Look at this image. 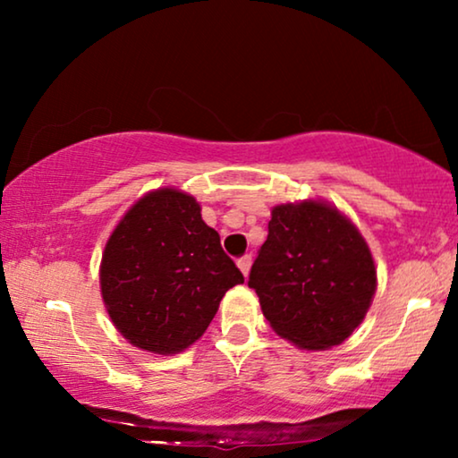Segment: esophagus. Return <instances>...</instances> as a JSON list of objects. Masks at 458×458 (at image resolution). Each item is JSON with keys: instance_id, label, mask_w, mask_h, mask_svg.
Segmentation results:
<instances>
[{"instance_id": "esophagus-1", "label": "esophagus", "mask_w": 458, "mask_h": 458, "mask_svg": "<svg viewBox=\"0 0 458 458\" xmlns=\"http://www.w3.org/2000/svg\"><path fill=\"white\" fill-rule=\"evenodd\" d=\"M237 267H240V271L243 273V277H248L250 267H252V256H243V259L237 260Z\"/></svg>"}]
</instances>
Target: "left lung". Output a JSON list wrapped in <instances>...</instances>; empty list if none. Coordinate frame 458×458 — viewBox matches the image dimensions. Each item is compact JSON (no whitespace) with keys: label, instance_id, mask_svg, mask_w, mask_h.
Segmentation results:
<instances>
[{"label":"left lung","instance_id":"obj_1","mask_svg":"<svg viewBox=\"0 0 458 458\" xmlns=\"http://www.w3.org/2000/svg\"><path fill=\"white\" fill-rule=\"evenodd\" d=\"M248 285L273 331L298 348L337 346L365 318L377 271L365 237L321 199L271 210Z\"/></svg>","mask_w":458,"mask_h":458}]
</instances>
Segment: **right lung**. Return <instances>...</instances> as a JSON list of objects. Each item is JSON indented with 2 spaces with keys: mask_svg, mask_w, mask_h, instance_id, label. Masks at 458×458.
I'll list each match as a JSON object with an SVG mask.
<instances>
[{
  "mask_svg": "<svg viewBox=\"0 0 458 458\" xmlns=\"http://www.w3.org/2000/svg\"><path fill=\"white\" fill-rule=\"evenodd\" d=\"M243 284L190 193L160 187L127 210L106 242L99 287L114 327L154 354L204 335L231 287Z\"/></svg>",
  "mask_w": 458,
  "mask_h": 458,
  "instance_id": "obj_1",
  "label": "right lung"
}]
</instances>
